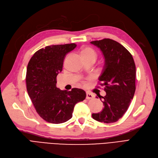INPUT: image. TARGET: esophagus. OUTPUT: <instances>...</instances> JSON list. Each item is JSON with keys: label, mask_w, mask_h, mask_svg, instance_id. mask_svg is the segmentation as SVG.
Listing matches in <instances>:
<instances>
[{"label": "esophagus", "mask_w": 158, "mask_h": 158, "mask_svg": "<svg viewBox=\"0 0 158 158\" xmlns=\"http://www.w3.org/2000/svg\"><path fill=\"white\" fill-rule=\"evenodd\" d=\"M94 97H93V95L92 94H91L90 93H89V92H88V93L86 94V99H92V98H93Z\"/></svg>", "instance_id": "obj_1"}]
</instances>
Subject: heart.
I'll return each mask as SVG.
<instances>
[{"label": "heart", "mask_w": 158, "mask_h": 158, "mask_svg": "<svg viewBox=\"0 0 158 158\" xmlns=\"http://www.w3.org/2000/svg\"><path fill=\"white\" fill-rule=\"evenodd\" d=\"M81 55L83 57H94L96 59L97 53L93 48L86 47L81 51Z\"/></svg>", "instance_id": "b5f03b06"}]
</instances>
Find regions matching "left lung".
Listing matches in <instances>:
<instances>
[{"instance_id": "1", "label": "left lung", "mask_w": 158, "mask_h": 158, "mask_svg": "<svg viewBox=\"0 0 158 158\" xmlns=\"http://www.w3.org/2000/svg\"><path fill=\"white\" fill-rule=\"evenodd\" d=\"M100 48L105 65L99 78L106 92L102 98V110L92 114L95 120L114 123L126 112L135 91L136 67L132 55L118 42L110 39L91 42Z\"/></svg>"}]
</instances>
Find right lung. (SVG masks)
<instances>
[{
  "label": "right lung",
  "mask_w": 158,
  "mask_h": 158,
  "mask_svg": "<svg viewBox=\"0 0 158 158\" xmlns=\"http://www.w3.org/2000/svg\"><path fill=\"white\" fill-rule=\"evenodd\" d=\"M77 44L46 46L36 52L27 65V90L36 112L45 121L61 123L72 118L74 105L85 99L78 88L61 90L56 87L57 76L62 71L67 54Z\"/></svg>",
  "instance_id": "obj_1"
}]
</instances>
